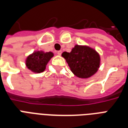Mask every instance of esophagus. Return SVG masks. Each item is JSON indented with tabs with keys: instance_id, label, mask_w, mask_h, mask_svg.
Segmentation results:
<instances>
[{
	"instance_id": "1",
	"label": "esophagus",
	"mask_w": 128,
	"mask_h": 128,
	"mask_svg": "<svg viewBox=\"0 0 128 128\" xmlns=\"http://www.w3.org/2000/svg\"><path fill=\"white\" fill-rule=\"evenodd\" d=\"M57 54H58V55L60 56V55L62 54V51H61V50H59V51H58V52H57Z\"/></svg>"
}]
</instances>
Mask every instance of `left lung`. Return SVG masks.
Here are the masks:
<instances>
[{"label": "left lung", "instance_id": "left-lung-1", "mask_svg": "<svg viewBox=\"0 0 128 128\" xmlns=\"http://www.w3.org/2000/svg\"><path fill=\"white\" fill-rule=\"evenodd\" d=\"M62 56L66 59L72 73L80 78L93 76L100 64V55L89 46L76 45L71 52H63Z\"/></svg>", "mask_w": 128, "mask_h": 128}]
</instances>
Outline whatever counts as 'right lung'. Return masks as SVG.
I'll return each mask as SVG.
<instances>
[{
    "label": "right lung",
    "mask_w": 128,
    "mask_h": 128,
    "mask_svg": "<svg viewBox=\"0 0 128 128\" xmlns=\"http://www.w3.org/2000/svg\"><path fill=\"white\" fill-rule=\"evenodd\" d=\"M54 54L51 52H44L36 51L29 55L26 60V67L34 73L44 72L49 60L53 57Z\"/></svg>",
    "instance_id": "add662e5"
}]
</instances>
